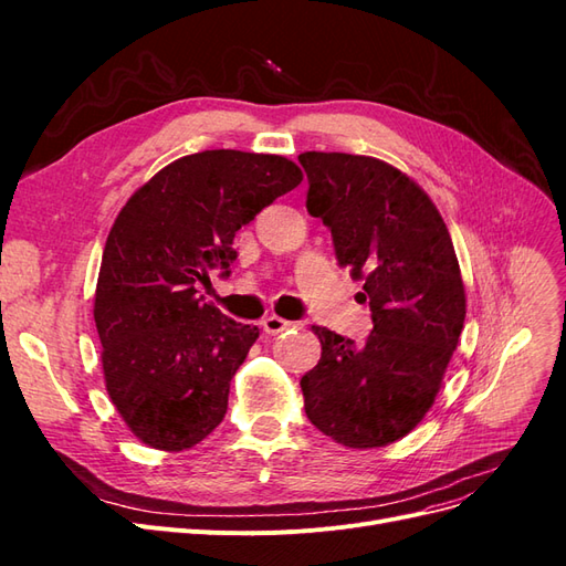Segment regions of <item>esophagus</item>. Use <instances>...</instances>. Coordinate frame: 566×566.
Here are the masks:
<instances>
[{
	"instance_id": "obj_1",
	"label": "esophagus",
	"mask_w": 566,
	"mask_h": 566,
	"mask_svg": "<svg viewBox=\"0 0 566 566\" xmlns=\"http://www.w3.org/2000/svg\"><path fill=\"white\" fill-rule=\"evenodd\" d=\"M293 321H285V318H281V316H276V314H271V316H266L264 321H262V328H264V333H269V335H279V333H283V331H290L293 328Z\"/></svg>"
}]
</instances>
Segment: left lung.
I'll return each mask as SVG.
<instances>
[{
    "label": "left lung",
    "mask_w": 566,
    "mask_h": 566,
    "mask_svg": "<svg viewBox=\"0 0 566 566\" xmlns=\"http://www.w3.org/2000/svg\"><path fill=\"white\" fill-rule=\"evenodd\" d=\"M306 210L333 233L339 266L364 279L373 331L354 345L314 325L321 361L302 378L306 418L349 449L406 437L432 408L465 323L451 233L422 188L370 156L306 150Z\"/></svg>",
    "instance_id": "1"
}]
</instances>
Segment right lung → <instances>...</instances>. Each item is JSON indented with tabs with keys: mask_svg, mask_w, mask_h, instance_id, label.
<instances>
[{
	"mask_svg": "<svg viewBox=\"0 0 566 566\" xmlns=\"http://www.w3.org/2000/svg\"><path fill=\"white\" fill-rule=\"evenodd\" d=\"M302 181L283 156L202 150L163 167L108 233L94 321L108 397L150 449L184 451L224 420L256 325L205 304L198 283L235 260V231Z\"/></svg>",
	"mask_w": 566,
	"mask_h": 566,
	"instance_id": "add662e5",
	"label": "right lung"
}]
</instances>
